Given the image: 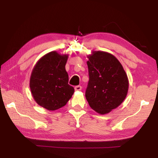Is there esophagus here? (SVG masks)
<instances>
[{"label": "esophagus", "mask_w": 158, "mask_h": 158, "mask_svg": "<svg viewBox=\"0 0 158 158\" xmlns=\"http://www.w3.org/2000/svg\"><path fill=\"white\" fill-rule=\"evenodd\" d=\"M82 87L81 86V85H77V86L74 87V90H75L76 91H80L81 90Z\"/></svg>", "instance_id": "34e87169"}]
</instances>
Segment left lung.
Returning <instances> with one entry per match:
<instances>
[{"label":"left lung","instance_id":"left-lung-1","mask_svg":"<svg viewBox=\"0 0 158 158\" xmlns=\"http://www.w3.org/2000/svg\"><path fill=\"white\" fill-rule=\"evenodd\" d=\"M89 81L85 98L92 109L106 114L124 102L128 90L127 74L115 56L94 51L88 56Z\"/></svg>","mask_w":158,"mask_h":158}]
</instances>
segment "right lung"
Returning <instances> with one entry per match:
<instances>
[{
  "label": "right lung",
  "instance_id": "1",
  "mask_svg": "<svg viewBox=\"0 0 158 158\" xmlns=\"http://www.w3.org/2000/svg\"><path fill=\"white\" fill-rule=\"evenodd\" d=\"M68 58V54L50 52L37 61L31 72L30 87L33 98L48 110L64 106L74 92V88L68 84L65 68Z\"/></svg>",
  "mask_w": 158,
  "mask_h": 158
}]
</instances>
